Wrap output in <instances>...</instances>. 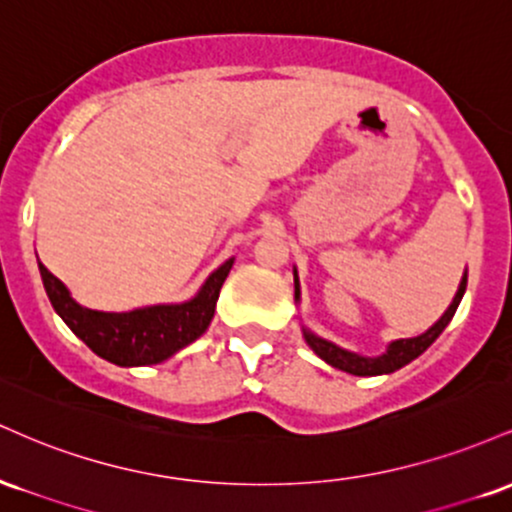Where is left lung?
Returning <instances> with one entry per match:
<instances>
[{
	"label": "left lung",
	"mask_w": 512,
	"mask_h": 512,
	"mask_svg": "<svg viewBox=\"0 0 512 512\" xmlns=\"http://www.w3.org/2000/svg\"><path fill=\"white\" fill-rule=\"evenodd\" d=\"M464 289H467V272H464L462 281H460V289H457L455 298H452L450 308L445 310L443 317L436 322V325L431 327V330H426L424 334H419V337H411V339H397V342H392L387 346V351L383 356H375V358H368V356H358L354 351H346V349H339L337 344L327 342V339H320L315 337L313 332L303 330L305 334V342H308L310 349L315 351L317 356L322 358L325 363H330V366L344 370V373H351V375H383V373H395L402 366H407V363L414 361L416 356H421L424 351L431 346L436 339L440 337V332L448 327V322L452 320V315H455L457 305H460L462 296H464ZM301 298V286H298V276H296V301Z\"/></svg>",
	"instance_id": "left-lung-1"
}]
</instances>
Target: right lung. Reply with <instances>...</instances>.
I'll use <instances>...</instances> for the list:
<instances>
[{"label": "right lung", "instance_id": "obj_1", "mask_svg": "<svg viewBox=\"0 0 512 512\" xmlns=\"http://www.w3.org/2000/svg\"><path fill=\"white\" fill-rule=\"evenodd\" d=\"M38 267L55 313L93 354L117 366H154L207 332L233 260L223 262L190 301L149 305L129 313H101L84 308L74 301L67 286L48 272L45 264L38 262Z\"/></svg>", "mask_w": 512, "mask_h": 512}]
</instances>
